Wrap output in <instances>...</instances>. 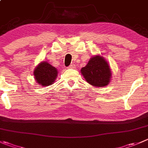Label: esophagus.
Wrapping results in <instances>:
<instances>
[{
    "label": "esophagus",
    "mask_w": 148,
    "mask_h": 148,
    "mask_svg": "<svg viewBox=\"0 0 148 148\" xmlns=\"http://www.w3.org/2000/svg\"><path fill=\"white\" fill-rule=\"evenodd\" d=\"M69 69H75L76 68V66L74 65V64H71V65H69V66L68 67Z\"/></svg>",
    "instance_id": "1"
}]
</instances>
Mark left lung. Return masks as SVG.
I'll use <instances>...</instances> for the list:
<instances>
[{"mask_svg": "<svg viewBox=\"0 0 148 148\" xmlns=\"http://www.w3.org/2000/svg\"><path fill=\"white\" fill-rule=\"evenodd\" d=\"M81 72L86 81L95 87L106 86L111 77L108 64L99 56L92 57L86 66L82 69Z\"/></svg>", "mask_w": 148, "mask_h": 148, "instance_id": "left-lung-1", "label": "left lung"}]
</instances>
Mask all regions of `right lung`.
<instances>
[{"label": "right lung", "mask_w": 148, "mask_h": 148, "mask_svg": "<svg viewBox=\"0 0 148 148\" xmlns=\"http://www.w3.org/2000/svg\"><path fill=\"white\" fill-rule=\"evenodd\" d=\"M58 74L57 69L47 62H41L34 71L35 80L42 86H48L55 81Z\"/></svg>", "instance_id": "add662e5"}]
</instances>
